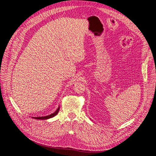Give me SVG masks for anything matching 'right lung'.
Instances as JSON below:
<instances>
[{
  "mask_svg": "<svg viewBox=\"0 0 156 156\" xmlns=\"http://www.w3.org/2000/svg\"><path fill=\"white\" fill-rule=\"evenodd\" d=\"M60 109V106L58 107L57 109H56L53 113H52V114L48 115V116H37V117H33L34 119H37V120H47V119H51V118L54 117L55 116H56V115L58 114V112L59 111Z\"/></svg>",
  "mask_w": 156,
  "mask_h": 156,
  "instance_id": "obj_1",
  "label": "right lung"
}]
</instances>
